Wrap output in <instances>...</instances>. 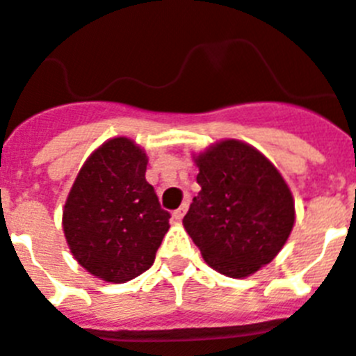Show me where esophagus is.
Segmentation results:
<instances>
[{
	"label": "esophagus",
	"mask_w": 356,
	"mask_h": 356,
	"mask_svg": "<svg viewBox=\"0 0 356 356\" xmlns=\"http://www.w3.org/2000/svg\"><path fill=\"white\" fill-rule=\"evenodd\" d=\"M186 211H187V204H184V206H180L175 213H172V217H175L176 220H181V218H184V215H186Z\"/></svg>",
	"instance_id": "obj_1"
}]
</instances>
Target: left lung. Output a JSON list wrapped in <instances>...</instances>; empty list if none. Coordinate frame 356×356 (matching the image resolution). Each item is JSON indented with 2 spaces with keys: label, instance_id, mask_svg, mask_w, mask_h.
<instances>
[{
  "label": "left lung",
  "instance_id": "8db88e82",
  "mask_svg": "<svg viewBox=\"0 0 356 356\" xmlns=\"http://www.w3.org/2000/svg\"><path fill=\"white\" fill-rule=\"evenodd\" d=\"M202 191L184 226L211 268L246 277L280 254L294 226L283 176L259 150L226 139L196 158Z\"/></svg>",
  "mask_w": 356,
  "mask_h": 356
}]
</instances>
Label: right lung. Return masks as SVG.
Returning a JSON list of instances; mask_svg holds the SVG:
<instances>
[{
  "instance_id": "add662e5",
  "label": "right lung",
  "mask_w": 356,
  "mask_h": 356,
  "mask_svg": "<svg viewBox=\"0 0 356 356\" xmlns=\"http://www.w3.org/2000/svg\"><path fill=\"white\" fill-rule=\"evenodd\" d=\"M145 170L147 154L134 141L110 139L82 165L65 200L62 224L71 254L110 283L149 270L169 229V211Z\"/></svg>"
}]
</instances>
